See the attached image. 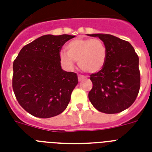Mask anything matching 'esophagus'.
I'll return each instance as SVG.
<instances>
[{
	"mask_svg": "<svg viewBox=\"0 0 152 152\" xmlns=\"http://www.w3.org/2000/svg\"><path fill=\"white\" fill-rule=\"evenodd\" d=\"M84 78H85V76H82V75H78V80H79V81L83 80Z\"/></svg>",
	"mask_w": 152,
	"mask_h": 152,
	"instance_id": "34e87169",
	"label": "esophagus"
}]
</instances>
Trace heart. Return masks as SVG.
Returning a JSON list of instances; mask_svg holds the SVG:
<instances>
[{"label":"heart","mask_w":152,"mask_h":152,"mask_svg":"<svg viewBox=\"0 0 152 152\" xmlns=\"http://www.w3.org/2000/svg\"><path fill=\"white\" fill-rule=\"evenodd\" d=\"M66 53H60L63 63L69 67L73 65V61H78L79 68L88 73L99 72L106 63L107 50L99 39L78 38L67 44Z\"/></svg>","instance_id":"b5f03b06"}]
</instances>
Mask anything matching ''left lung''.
I'll return each mask as SVG.
<instances>
[{"mask_svg":"<svg viewBox=\"0 0 152 152\" xmlns=\"http://www.w3.org/2000/svg\"><path fill=\"white\" fill-rule=\"evenodd\" d=\"M99 37L107 50L103 68L91 75L92 89L89 100L96 110L105 113H117L135 102L140 88L139 57L127 41L111 34H92Z\"/></svg>","mask_w":152,"mask_h":152,"instance_id":"8db88e82","label":"left lung"}]
</instances>
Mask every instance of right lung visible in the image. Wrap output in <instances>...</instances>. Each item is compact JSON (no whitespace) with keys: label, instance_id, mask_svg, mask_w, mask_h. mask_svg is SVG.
I'll return each instance as SVG.
<instances>
[{"label":"right lung","instance_id":"add662e5","mask_svg":"<svg viewBox=\"0 0 152 152\" xmlns=\"http://www.w3.org/2000/svg\"><path fill=\"white\" fill-rule=\"evenodd\" d=\"M74 35L46 34L21 49L13 62L12 88L20 105L30 114L49 118L66 109L78 83L75 72L61 66L62 46Z\"/></svg>","mask_w":152,"mask_h":152}]
</instances>
